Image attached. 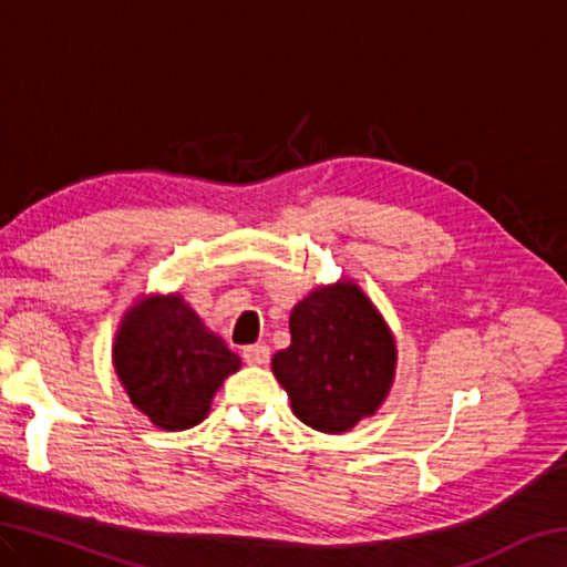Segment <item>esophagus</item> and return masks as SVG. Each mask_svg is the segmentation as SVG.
<instances>
[{"instance_id":"1","label":"esophagus","mask_w":567,"mask_h":567,"mask_svg":"<svg viewBox=\"0 0 567 567\" xmlns=\"http://www.w3.org/2000/svg\"><path fill=\"white\" fill-rule=\"evenodd\" d=\"M243 358L247 364H265L267 360H270V348L262 342L247 344V348H243Z\"/></svg>"}]
</instances>
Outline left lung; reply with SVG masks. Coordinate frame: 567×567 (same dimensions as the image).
<instances>
[{
  "label": "left lung",
  "mask_w": 567,
  "mask_h": 567,
  "mask_svg": "<svg viewBox=\"0 0 567 567\" xmlns=\"http://www.w3.org/2000/svg\"><path fill=\"white\" fill-rule=\"evenodd\" d=\"M290 334L272 372L305 425L344 433L385 400L395 340L360 287L344 282L305 297L290 315Z\"/></svg>",
  "instance_id": "1"
}]
</instances>
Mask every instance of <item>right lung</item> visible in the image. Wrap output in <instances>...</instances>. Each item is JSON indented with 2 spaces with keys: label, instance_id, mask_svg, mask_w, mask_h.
I'll return each mask as SVG.
<instances>
[{
  "label": "right lung",
  "instance_id": "1",
  "mask_svg": "<svg viewBox=\"0 0 567 567\" xmlns=\"http://www.w3.org/2000/svg\"><path fill=\"white\" fill-rule=\"evenodd\" d=\"M114 368L130 400L165 430H185L207 415L239 358L179 297H155L124 320Z\"/></svg>",
  "mask_w": 567,
  "mask_h": 567
}]
</instances>
